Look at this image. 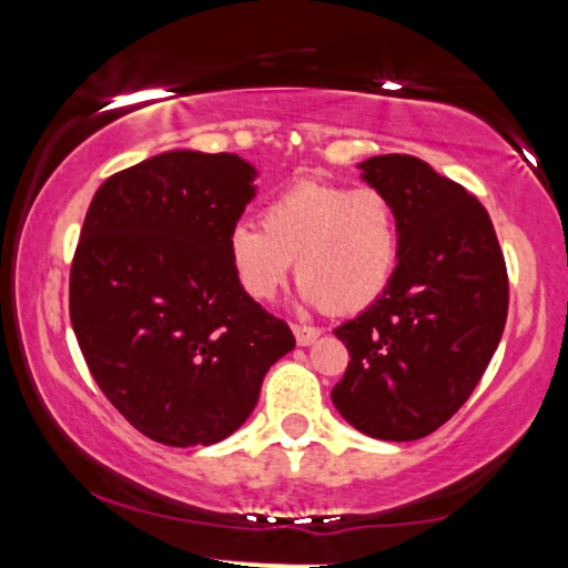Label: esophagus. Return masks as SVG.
Returning <instances> with one entry per match:
<instances>
[{
  "mask_svg": "<svg viewBox=\"0 0 568 568\" xmlns=\"http://www.w3.org/2000/svg\"><path fill=\"white\" fill-rule=\"evenodd\" d=\"M323 331L321 328H312V325H293V336H296L298 347H310L321 338Z\"/></svg>",
  "mask_w": 568,
  "mask_h": 568,
  "instance_id": "1",
  "label": "esophagus"
}]
</instances>
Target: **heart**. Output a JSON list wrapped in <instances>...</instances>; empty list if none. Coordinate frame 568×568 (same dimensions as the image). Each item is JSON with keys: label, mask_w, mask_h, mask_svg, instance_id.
<instances>
[{"label": "heart", "mask_w": 568, "mask_h": 568, "mask_svg": "<svg viewBox=\"0 0 568 568\" xmlns=\"http://www.w3.org/2000/svg\"><path fill=\"white\" fill-rule=\"evenodd\" d=\"M264 230L240 221L226 237L232 272L253 302H270L296 258L298 298L323 310L357 312L393 277L400 230L379 189L302 181L264 207Z\"/></svg>", "instance_id": "1"}]
</instances>
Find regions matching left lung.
Masks as SVG:
<instances>
[{"instance_id": "8db88e82", "label": "left lung", "mask_w": 568, "mask_h": 568, "mask_svg": "<svg viewBox=\"0 0 568 568\" xmlns=\"http://www.w3.org/2000/svg\"><path fill=\"white\" fill-rule=\"evenodd\" d=\"M389 197L400 253L387 288L334 334L349 366L331 400L363 435L416 440L459 410L499 347L507 270L486 207L425 160L357 165Z\"/></svg>"}]
</instances>
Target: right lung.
Masks as SVG:
<instances>
[{
  "mask_svg": "<svg viewBox=\"0 0 568 568\" xmlns=\"http://www.w3.org/2000/svg\"><path fill=\"white\" fill-rule=\"evenodd\" d=\"M256 179L237 154L175 149L103 181L84 216L71 328L103 395L165 446L230 438L266 371L296 347L226 256Z\"/></svg>",
  "mask_w": 568,
  "mask_h": 568,
  "instance_id": "add662e5",
  "label": "right lung"
}]
</instances>
